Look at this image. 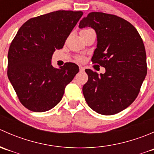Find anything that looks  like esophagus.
I'll return each instance as SVG.
<instances>
[{
    "instance_id": "esophagus-1",
    "label": "esophagus",
    "mask_w": 154,
    "mask_h": 154,
    "mask_svg": "<svg viewBox=\"0 0 154 154\" xmlns=\"http://www.w3.org/2000/svg\"><path fill=\"white\" fill-rule=\"evenodd\" d=\"M80 72H83V71H84V70H85V68L83 67V66H80Z\"/></svg>"
}]
</instances>
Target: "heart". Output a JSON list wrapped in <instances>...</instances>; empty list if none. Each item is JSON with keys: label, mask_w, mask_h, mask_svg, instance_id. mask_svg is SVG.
Listing matches in <instances>:
<instances>
[{"label": "heart", "mask_w": 154, "mask_h": 154, "mask_svg": "<svg viewBox=\"0 0 154 154\" xmlns=\"http://www.w3.org/2000/svg\"><path fill=\"white\" fill-rule=\"evenodd\" d=\"M77 60H78V61H80V62L83 61V60H84V57H77Z\"/></svg>", "instance_id": "obj_1"}]
</instances>
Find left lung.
<instances>
[{
  "mask_svg": "<svg viewBox=\"0 0 154 154\" xmlns=\"http://www.w3.org/2000/svg\"><path fill=\"white\" fill-rule=\"evenodd\" d=\"M89 27L97 34V48L91 61L105 68L98 74L86 69L88 80L83 93L88 106L105 116L127 108L139 94L147 74L143 41L126 20L103 12H90L79 27Z\"/></svg>",
  "mask_w": 154,
  "mask_h": 154,
  "instance_id": "8db88e82",
  "label": "left lung"
}]
</instances>
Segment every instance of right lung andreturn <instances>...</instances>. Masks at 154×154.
I'll use <instances>...</instances> for the list:
<instances>
[{
	"instance_id": "add662e5",
	"label": "right lung",
	"mask_w": 154,
	"mask_h": 154,
	"mask_svg": "<svg viewBox=\"0 0 154 154\" xmlns=\"http://www.w3.org/2000/svg\"><path fill=\"white\" fill-rule=\"evenodd\" d=\"M83 12L59 10L26 21L8 52L7 75L20 102L32 112L57 106L65 88L78 73L75 63L59 68L51 65L53 54L63 48Z\"/></svg>"
}]
</instances>
